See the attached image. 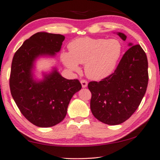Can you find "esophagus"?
Masks as SVG:
<instances>
[{
	"mask_svg": "<svg viewBox=\"0 0 160 160\" xmlns=\"http://www.w3.org/2000/svg\"><path fill=\"white\" fill-rule=\"evenodd\" d=\"M80 82H81V85H82V87L84 88H86L87 86H88V82L86 80H82L80 81Z\"/></svg>",
	"mask_w": 160,
	"mask_h": 160,
	"instance_id": "obj_1",
	"label": "esophagus"
}]
</instances>
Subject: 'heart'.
<instances>
[{
    "label": "heart",
    "mask_w": 160,
    "mask_h": 160,
    "mask_svg": "<svg viewBox=\"0 0 160 160\" xmlns=\"http://www.w3.org/2000/svg\"><path fill=\"white\" fill-rule=\"evenodd\" d=\"M70 52L61 54L64 65L72 72H79V64H85L87 77L94 80L104 79L115 70L123 47L116 39L82 37L71 42Z\"/></svg>",
    "instance_id": "obj_1"
}]
</instances>
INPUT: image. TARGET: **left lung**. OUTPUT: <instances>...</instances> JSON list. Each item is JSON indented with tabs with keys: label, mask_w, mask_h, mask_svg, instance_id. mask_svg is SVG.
<instances>
[{
	"label": "left lung",
	"mask_w": 160,
	"mask_h": 160,
	"mask_svg": "<svg viewBox=\"0 0 160 160\" xmlns=\"http://www.w3.org/2000/svg\"><path fill=\"white\" fill-rule=\"evenodd\" d=\"M117 34L125 41L126 36ZM125 52L115 72L100 82H90V110L101 122L118 125L124 122L137 110L148 85V62L139 44Z\"/></svg>",
	"instance_id": "left-lung-1"
}]
</instances>
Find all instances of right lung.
<instances>
[{
  "label": "right lung",
  "mask_w": 160,
  "mask_h": 160,
  "mask_svg": "<svg viewBox=\"0 0 160 160\" xmlns=\"http://www.w3.org/2000/svg\"><path fill=\"white\" fill-rule=\"evenodd\" d=\"M65 36L38 32L23 43L11 64V95L23 116L39 127H51L65 118L73 95L82 88L78 80H68L56 68L43 78H35L37 59L54 57L61 49Z\"/></svg>",
  "instance_id": "add662e5"
}]
</instances>
